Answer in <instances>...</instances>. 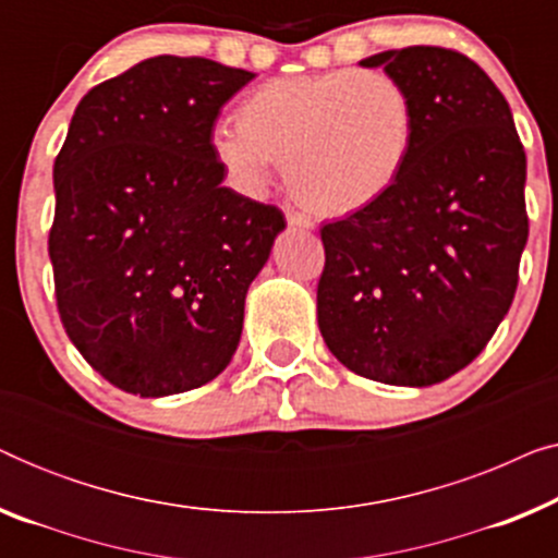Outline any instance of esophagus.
Returning <instances> with one entry per match:
<instances>
[{"mask_svg":"<svg viewBox=\"0 0 558 558\" xmlns=\"http://www.w3.org/2000/svg\"><path fill=\"white\" fill-rule=\"evenodd\" d=\"M287 223L292 228H302V231H310V228H315V220L310 216H304V213L294 210V208H287Z\"/></svg>","mask_w":558,"mask_h":558,"instance_id":"1","label":"esophagus"}]
</instances>
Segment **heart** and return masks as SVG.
<instances>
[{
    "label": "heart",
    "instance_id": "b5f03b06",
    "mask_svg": "<svg viewBox=\"0 0 558 558\" xmlns=\"http://www.w3.org/2000/svg\"><path fill=\"white\" fill-rule=\"evenodd\" d=\"M235 124L210 134L216 162L256 193L287 165L296 201L317 216H353L407 170L416 140L409 88L380 71H330L266 81L239 101Z\"/></svg>",
    "mask_w": 558,
    "mask_h": 558
}]
</instances>
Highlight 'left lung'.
Listing matches in <instances>:
<instances>
[{
	"instance_id": "obj_1",
	"label": "left lung",
	"mask_w": 558,
	"mask_h": 558,
	"mask_svg": "<svg viewBox=\"0 0 558 558\" xmlns=\"http://www.w3.org/2000/svg\"><path fill=\"white\" fill-rule=\"evenodd\" d=\"M361 65L409 88L416 140L378 203L319 228L317 323L357 376L422 388L475 361L508 315L529 241L525 151L506 96L462 52L411 45Z\"/></svg>"
}]
</instances>
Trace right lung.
<instances>
[{"label": "right lung", "mask_w": 558, "mask_h": 558, "mask_svg": "<svg viewBox=\"0 0 558 558\" xmlns=\"http://www.w3.org/2000/svg\"><path fill=\"white\" fill-rule=\"evenodd\" d=\"M254 73L157 56L81 98L52 167L60 323L94 371L157 399L231 363L243 304L287 220L223 187L210 134Z\"/></svg>", "instance_id": "add662e5"}]
</instances>
